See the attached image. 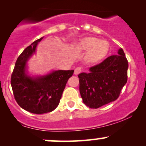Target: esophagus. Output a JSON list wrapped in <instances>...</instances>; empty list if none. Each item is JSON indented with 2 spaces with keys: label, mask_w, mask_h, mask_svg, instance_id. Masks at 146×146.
I'll return each mask as SVG.
<instances>
[{
  "label": "esophagus",
  "mask_w": 146,
  "mask_h": 146,
  "mask_svg": "<svg viewBox=\"0 0 146 146\" xmlns=\"http://www.w3.org/2000/svg\"><path fill=\"white\" fill-rule=\"evenodd\" d=\"M80 72H81V68H80V67H77V68H75V71H74V74L75 75H78L79 73H80Z\"/></svg>",
  "instance_id": "1"
}]
</instances>
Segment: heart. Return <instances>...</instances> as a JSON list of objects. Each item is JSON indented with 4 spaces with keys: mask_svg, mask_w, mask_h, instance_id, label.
<instances>
[{
    "mask_svg": "<svg viewBox=\"0 0 146 146\" xmlns=\"http://www.w3.org/2000/svg\"><path fill=\"white\" fill-rule=\"evenodd\" d=\"M77 49L86 51V60L90 64H96L104 59L110 50V44L105 40L95 37H85L78 42Z\"/></svg>",
    "mask_w": 146,
    "mask_h": 146,
    "instance_id": "obj_1",
    "label": "heart"
}]
</instances>
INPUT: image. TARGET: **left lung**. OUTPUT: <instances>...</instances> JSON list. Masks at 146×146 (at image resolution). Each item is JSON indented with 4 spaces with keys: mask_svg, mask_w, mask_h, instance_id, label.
<instances>
[{
    "mask_svg": "<svg viewBox=\"0 0 146 146\" xmlns=\"http://www.w3.org/2000/svg\"><path fill=\"white\" fill-rule=\"evenodd\" d=\"M117 53L90 68L88 73L78 75L80 95L89 108H98L115 101L126 84L128 60L122 48Z\"/></svg>",
    "mask_w": 146,
    "mask_h": 146,
    "instance_id": "obj_1",
    "label": "left lung"
}]
</instances>
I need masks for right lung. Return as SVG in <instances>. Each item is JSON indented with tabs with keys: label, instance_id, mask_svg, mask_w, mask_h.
<instances>
[{
	"label": "right lung",
	"instance_id": "1",
	"mask_svg": "<svg viewBox=\"0 0 146 146\" xmlns=\"http://www.w3.org/2000/svg\"><path fill=\"white\" fill-rule=\"evenodd\" d=\"M42 37L27 47L18 58L11 85L16 101L22 108L34 114L53 111L58 107L68 80L74 70H56L44 75L30 74L28 61L36 54Z\"/></svg>",
	"mask_w": 146,
	"mask_h": 146
}]
</instances>
